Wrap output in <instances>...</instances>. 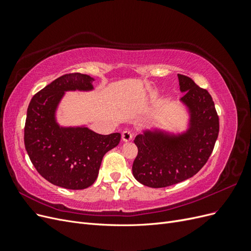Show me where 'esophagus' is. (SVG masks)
I'll return each instance as SVG.
<instances>
[{
	"mask_svg": "<svg viewBox=\"0 0 251 251\" xmlns=\"http://www.w3.org/2000/svg\"><path fill=\"white\" fill-rule=\"evenodd\" d=\"M121 138H123V140L125 142H127V141H131L132 138H133V135L130 131H124L123 134H121Z\"/></svg>",
	"mask_w": 251,
	"mask_h": 251,
	"instance_id": "obj_1",
	"label": "esophagus"
}]
</instances>
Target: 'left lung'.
Here are the masks:
<instances>
[{"mask_svg": "<svg viewBox=\"0 0 251 251\" xmlns=\"http://www.w3.org/2000/svg\"><path fill=\"white\" fill-rule=\"evenodd\" d=\"M180 102L188 114L187 128L171 133L144 130L134 140L138 148L133 176L141 184L160 188L193 177L207 162L219 135V117L210 94L185 75L178 74Z\"/></svg>", "mask_w": 251, "mask_h": 251, "instance_id": "1", "label": "left lung"}]
</instances>
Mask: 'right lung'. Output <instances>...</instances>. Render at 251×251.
I'll list each match as a JSON object with an SVG mask.
<instances>
[{"instance_id":"1","label":"right lung","mask_w":251,"mask_h":251,"mask_svg":"<svg viewBox=\"0 0 251 251\" xmlns=\"http://www.w3.org/2000/svg\"><path fill=\"white\" fill-rule=\"evenodd\" d=\"M94 80L87 74H65L37 92L28 105L25 148L36 171L54 185L68 189L92 185L104 154L120 141L119 133L101 135L86 126L57 123L56 111L66 92H89L94 90Z\"/></svg>"}]
</instances>
